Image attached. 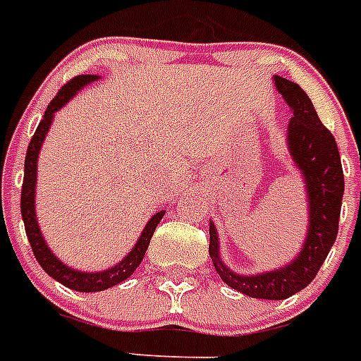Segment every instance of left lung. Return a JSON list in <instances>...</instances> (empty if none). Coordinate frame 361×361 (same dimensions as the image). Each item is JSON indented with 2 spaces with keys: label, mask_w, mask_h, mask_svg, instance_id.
<instances>
[{
  "label": "left lung",
  "mask_w": 361,
  "mask_h": 361,
  "mask_svg": "<svg viewBox=\"0 0 361 361\" xmlns=\"http://www.w3.org/2000/svg\"><path fill=\"white\" fill-rule=\"evenodd\" d=\"M275 86L293 111L288 128V147L293 161L302 171L310 205V227L298 259L268 274H233L218 255L216 229L209 226V255L224 283L255 299H286L301 292L316 277L338 237L345 180L340 150L334 135L323 126L308 95L295 82L275 75Z\"/></svg>",
  "instance_id": "1"
}]
</instances>
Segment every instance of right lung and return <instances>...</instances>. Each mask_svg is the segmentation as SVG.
Wrapping results in <instances>:
<instances>
[{
  "instance_id": "right-lung-1",
  "label": "right lung",
  "mask_w": 361,
  "mask_h": 361,
  "mask_svg": "<svg viewBox=\"0 0 361 361\" xmlns=\"http://www.w3.org/2000/svg\"><path fill=\"white\" fill-rule=\"evenodd\" d=\"M95 75H78V77L71 78L69 82H66L60 87L59 93H56L53 101L49 102V106H47V110H45L44 114V119L38 124L35 135L31 137L29 148H27L23 185H21V218H23V224H25L27 238L31 242V250L32 253H35L36 260H38V264L45 269V274L51 275L53 279H56L60 284H63V286H68V288L71 290H77V292H101V290L111 288L115 284L126 281L130 275L134 274L135 268L141 264V260H143L145 253H147L148 244H150V238H152L154 231H156L157 224H159V220H161L163 214H165V211L154 214V216L150 218V222L147 224V227H145V231L141 233V237H139L134 250L130 251L128 255L124 257L119 264L114 266V268L110 269H104V271H99V274H87V271H77V269L68 268L62 260H59L53 253H51V250L44 242V237H42L40 227H38L35 214V187L38 152H40V147L42 143H44L45 134L49 132L54 111L60 110V108H62V106L66 104L80 87L90 84L92 80H95Z\"/></svg>"
}]
</instances>
